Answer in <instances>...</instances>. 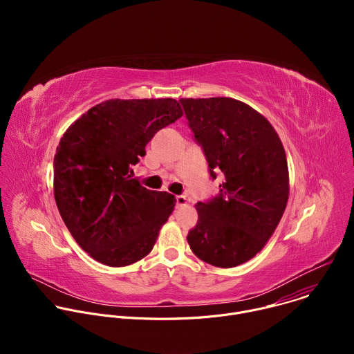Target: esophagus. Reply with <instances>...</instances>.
<instances>
[{
    "instance_id": "1",
    "label": "esophagus",
    "mask_w": 354,
    "mask_h": 354,
    "mask_svg": "<svg viewBox=\"0 0 354 354\" xmlns=\"http://www.w3.org/2000/svg\"><path fill=\"white\" fill-rule=\"evenodd\" d=\"M187 203H189V200H187L185 196H176V206H178V207L186 206Z\"/></svg>"
}]
</instances>
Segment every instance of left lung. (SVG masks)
I'll return each instance as SVG.
<instances>
[{"label": "left lung", "instance_id": "left-lung-1", "mask_svg": "<svg viewBox=\"0 0 354 354\" xmlns=\"http://www.w3.org/2000/svg\"><path fill=\"white\" fill-rule=\"evenodd\" d=\"M210 175L224 174L221 193L194 206L193 254L217 268H235L263 249L287 206L290 179L283 142L270 122L234 97H182Z\"/></svg>", "mask_w": 354, "mask_h": 354}]
</instances>
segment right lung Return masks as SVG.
I'll return each mask as SVG.
<instances>
[{
	"instance_id": "1",
	"label": "right lung",
	"mask_w": 354,
	"mask_h": 354,
	"mask_svg": "<svg viewBox=\"0 0 354 354\" xmlns=\"http://www.w3.org/2000/svg\"><path fill=\"white\" fill-rule=\"evenodd\" d=\"M183 115L176 99H109L81 115L55 156V198L75 242L112 268L153 250L176 198L133 179V165L162 127Z\"/></svg>"
}]
</instances>
